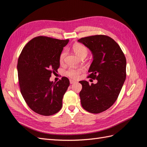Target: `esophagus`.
<instances>
[{
    "label": "esophagus",
    "instance_id": "obj_1",
    "mask_svg": "<svg viewBox=\"0 0 147 147\" xmlns=\"http://www.w3.org/2000/svg\"><path fill=\"white\" fill-rule=\"evenodd\" d=\"M76 83V82H75V81L72 80H70V84H74V83Z\"/></svg>",
    "mask_w": 147,
    "mask_h": 147
}]
</instances>
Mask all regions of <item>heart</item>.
Returning <instances> with one entry per match:
<instances>
[{
    "label": "heart",
    "instance_id": "b5f03b06",
    "mask_svg": "<svg viewBox=\"0 0 147 147\" xmlns=\"http://www.w3.org/2000/svg\"><path fill=\"white\" fill-rule=\"evenodd\" d=\"M73 50L76 55L81 58L83 56H86L88 53V50L86 47L80 43H75L73 46ZM67 55L66 50L62 51L60 55L59 60L61 62H63ZM83 71L82 69H77L74 67H70L65 72V74L71 78L77 79L78 78L80 74Z\"/></svg>",
    "mask_w": 147,
    "mask_h": 147
}]
</instances>
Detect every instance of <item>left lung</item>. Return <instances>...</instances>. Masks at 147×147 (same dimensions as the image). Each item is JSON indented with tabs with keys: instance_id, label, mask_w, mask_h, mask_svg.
I'll return each mask as SVG.
<instances>
[{
	"instance_id": "obj_1",
	"label": "left lung",
	"mask_w": 147,
	"mask_h": 147,
	"mask_svg": "<svg viewBox=\"0 0 147 147\" xmlns=\"http://www.w3.org/2000/svg\"><path fill=\"white\" fill-rule=\"evenodd\" d=\"M78 42L89 48L93 60L89 69V77L96 84H82L80 97L83 108L92 113L107 110L117 100L126 80V59L118 44L111 37L97 35L82 38Z\"/></svg>"
}]
</instances>
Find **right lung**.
Masks as SVG:
<instances>
[{
	"instance_id": "add662e5",
	"label": "right lung",
	"mask_w": 147,
	"mask_h": 147,
	"mask_svg": "<svg viewBox=\"0 0 147 147\" xmlns=\"http://www.w3.org/2000/svg\"><path fill=\"white\" fill-rule=\"evenodd\" d=\"M69 41L37 37L26 44L20 55L17 69L21 93L30 109L38 114L50 116L63 106L69 79L63 77L54 83L50 78L59 67L60 55Z\"/></svg>"
}]
</instances>
